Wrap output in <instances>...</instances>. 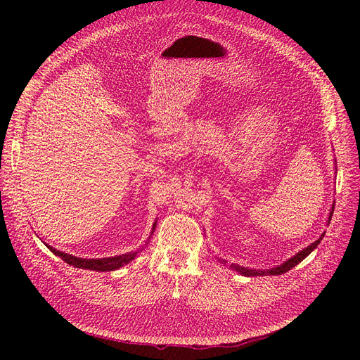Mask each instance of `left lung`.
I'll use <instances>...</instances> for the list:
<instances>
[{"label": "left lung", "instance_id": "8db88e82", "mask_svg": "<svg viewBox=\"0 0 360 360\" xmlns=\"http://www.w3.org/2000/svg\"><path fill=\"white\" fill-rule=\"evenodd\" d=\"M333 209H335V202H333V205H332V210H330V214H329V221H328V224H330V219H332V214H333ZM323 237H324V233L319 237V240H315L314 243H311L309 246H307L304 249H302L300 252H297L296 255L294 257H291L290 259H287V261H284V263H282L281 266H276V267H271V269H269V270H257V269H248V267H242V266H238V264H231L230 267L233 269V270H236V271H238V274L240 275H243V276H263V275H282V274H285V271H288V270H291L294 266H297L302 259H304L307 258L312 250L317 248L319 245H320V242L323 240ZM221 261V259H219ZM222 264H225V259H222Z\"/></svg>", "mask_w": 360, "mask_h": 360}]
</instances>
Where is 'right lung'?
Segmentation results:
<instances>
[{
    "label": "right lung",
    "instance_id": "add662e5",
    "mask_svg": "<svg viewBox=\"0 0 360 360\" xmlns=\"http://www.w3.org/2000/svg\"><path fill=\"white\" fill-rule=\"evenodd\" d=\"M156 228V222L153 224V228H151V234H153ZM52 254L58 255L63 261H66L68 264L73 266V267H78V269H86V270H96V271H112L117 270L120 267H123L124 264L130 263L143 248L134 250V252H127L123 255H118V257H110V258H79V257H75V255H69V254H64L61 250L52 248L49 245H46Z\"/></svg>",
    "mask_w": 360,
    "mask_h": 360
}]
</instances>
